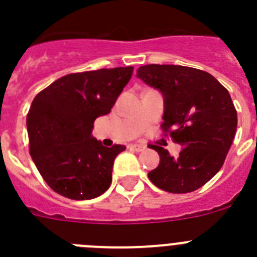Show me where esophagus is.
<instances>
[{"instance_id":"34e87169","label":"esophagus","mask_w":257,"mask_h":257,"mask_svg":"<svg viewBox=\"0 0 257 257\" xmlns=\"http://www.w3.org/2000/svg\"><path fill=\"white\" fill-rule=\"evenodd\" d=\"M130 149L131 151H135V152H143L147 149V147L143 144H131L130 145Z\"/></svg>"}]
</instances>
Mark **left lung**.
<instances>
[{"instance_id":"obj_1","label":"left lung","mask_w":257,"mask_h":257,"mask_svg":"<svg viewBox=\"0 0 257 257\" xmlns=\"http://www.w3.org/2000/svg\"><path fill=\"white\" fill-rule=\"evenodd\" d=\"M138 78L160 90L165 100L162 130L183 145L174 158L162 147L160 165L148 178L169 193H189L221 169L237 131V110L221 83L205 70L183 65H143Z\"/></svg>"}]
</instances>
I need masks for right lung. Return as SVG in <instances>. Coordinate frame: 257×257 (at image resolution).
I'll return each mask as SVG.
<instances>
[{
  "instance_id": "1",
  "label": "right lung",
  "mask_w": 257,
  "mask_h": 257,
  "mask_svg": "<svg viewBox=\"0 0 257 257\" xmlns=\"http://www.w3.org/2000/svg\"><path fill=\"white\" fill-rule=\"evenodd\" d=\"M133 67L72 73L38 92L27 115L29 152L54 192L70 199L101 196L112 183L115 157L91 135L97 117L110 112L133 76Z\"/></svg>"
}]
</instances>
